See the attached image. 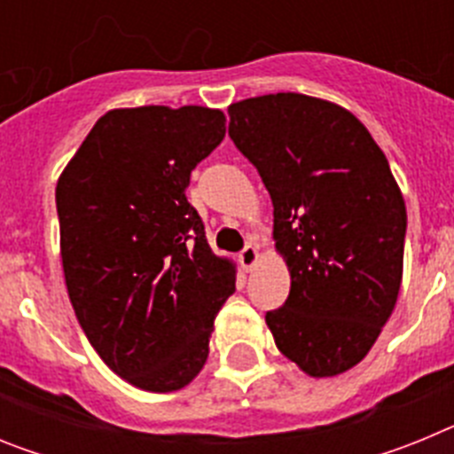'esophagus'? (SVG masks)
Returning <instances> with one entry per match:
<instances>
[{
  "label": "esophagus",
  "instance_id": "1",
  "mask_svg": "<svg viewBox=\"0 0 454 454\" xmlns=\"http://www.w3.org/2000/svg\"><path fill=\"white\" fill-rule=\"evenodd\" d=\"M239 262L246 270H252V268L256 266V262H259V250H256L254 246H246L243 247V252L239 254Z\"/></svg>",
  "mask_w": 454,
  "mask_h": 454
}]
</instances>
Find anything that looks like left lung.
Masks as SVG:
<instances>
[{"label":"left lung","mask_w":454,"mask_h":454,"mask_svg":"<svg viewBox=\"0 0 454 454\" xmlns=\"http://www.w3.org/2000/svg\"><path fill=\"white\" fill-rule=\"evenodd\" d=\"M230 136L272 200L291 272L268 311L275 346L311 377L362 362L398 302L407 208L387 156L348 108L300 92L230 108Z\"/></svg>","instance_id":"left-lung-1"}]
</instances>
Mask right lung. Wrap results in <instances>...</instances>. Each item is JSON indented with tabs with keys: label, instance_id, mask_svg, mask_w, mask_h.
<instances>
[{
	"label": "right lung",
	"instance_id": "right-lung-1",
	"mask_svg": "<svg viewBox=\"0 0 454 454\" xmlns=\"http://www.w3.org/2000/svg\"><path fill=\"white\" fill-rule=\"evenodd\" d=\"M224 138L207 106L114 108L56 184L63 275L83 334L115 375L152 393L202 371L236 263L188 204L192 168Z\"/></svg>",
	"mask_w": 454,
	"mask_h": 454
}]
</instances>
